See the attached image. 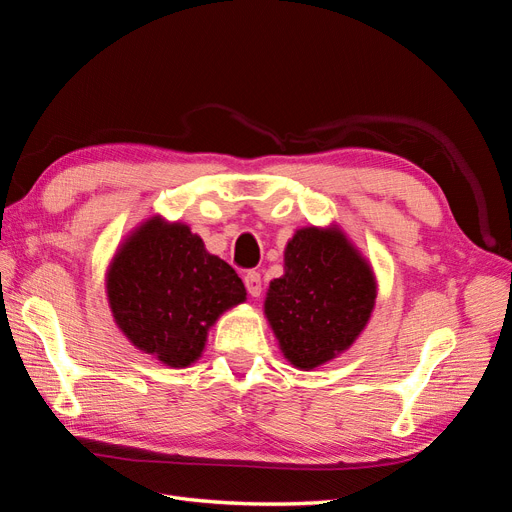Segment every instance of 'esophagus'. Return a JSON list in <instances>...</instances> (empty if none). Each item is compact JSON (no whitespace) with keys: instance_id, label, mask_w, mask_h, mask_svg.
Segmentation results:
<instances>
[{"instance_id":"34e87169","label":"esophagus","mask_w":512,"mask_h":512,"mask_svg":"<svg viewBox=\"0 0 512 512\" xmlns=\"http://www.w3.org/2000/svg\"><path fill=\"white\" fill-rule=\"evenodd\" d=\"M243 282H245V288H247V292L252 294V297H260L262 282H260V273L258 271H247L245 277H243Z\"/></svg>"}]
</instances>
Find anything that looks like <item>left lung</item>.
<instances>
[{
    "mask_svg": "<svg viewBox=\"0 0 512 512\" xmlns=\"http://www.w3.org/2000/svg\"><path fill=\"white\" fill-rule=\"evenodd\" d=\"M378 284L346 232L305 226L284 252V275L269 284L265 316L284 359L309 371L346 352L374 312Z\"/></svg>",
    "mask_w": 512,
    "mask_h": 512,
    "instance_id": "obj_1",
    "label": "left lung"
}]
</instances>
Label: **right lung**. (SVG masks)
<instances>
[{
  "label": "right lung",
  "instance_id": "add662e5",
  "mask_svg": "<svg viewBox=\"0 0 512 512\" xmlns=\"http://www.w3.org/2000/svg\"><path fill=\"white\" fill-rule=\"evenodd\" d=\"M241 277L188 224L162 215L138 224L106 269V297L130 344L168 367H188L205 350L209 329L245 301Z\"/></svg>",
  "mask_w": 512,
  "mask_h": 512
}]
</instances>
